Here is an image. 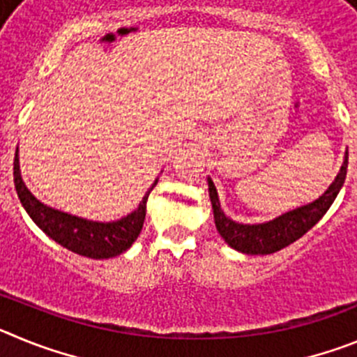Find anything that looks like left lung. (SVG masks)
<instances>
[{"mask_svg": "<svg viewBox=\"0 0 357 357\" xmlns=\"http://www.w3.org/2000/svg\"><path fill=\"white\" fill-rule=\"evenodd\" d=\"M347 164H349V151L345 153V160H343L338 176L334 178L326 193L321 195L318 200H314L313 204L289 211V213L275 218L272 222L259 223V225H243V223H236L230 218H227L220 207L216 188L209 178V197L213 202L214 222H216L218 232L222 234V238L229 243L230 247L243 252V254L264 255L279 252L280 248L288 247L293 241L302 238L309 229H313L320 222L321 216L329 211L333 202L338 197L343 182H345Z\"/></svg>", "mask_w": 357, "mask_h": 357, "instance_id": "1", "label": "left lung"}]
</instances>
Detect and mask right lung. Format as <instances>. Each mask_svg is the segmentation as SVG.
Returning <instances> with one entry per match:
<instances>
[{
	"mask_svg": "<svg viewBox=\"0 0 357 357\" xmlns=\"http://www.w3.org/2000/svg\"><path fill=\"white\" fill-rule=\"evenodd\" d=\"M14 182L19 200L24 206L26 213L50 238L55 239L59 245L66 247L68 250L85 255V257H93V259H109V257L123 254L127 248L132 247V243L137 239L141 229H143L148 195L157 184L155 181V184L151 185L143 197L139 207L127 218H121L112 223H98L87 222L84 218L71 216V214L61 213V211L40 204L21 181L17 153L14 159Z\"/></svg>",
	"mask_w": 357,
	"mask_h": 357,
	"instance_id": "1",
	"label": "right lung"
}]
</instances>
